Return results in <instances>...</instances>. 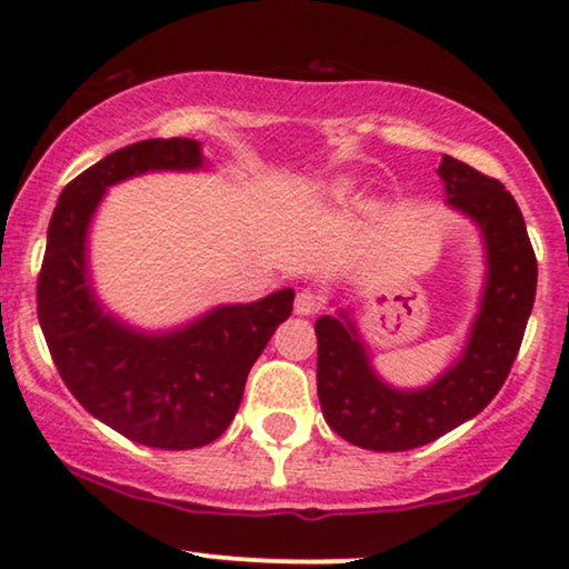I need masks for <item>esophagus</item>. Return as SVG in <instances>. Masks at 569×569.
Instances as JSON below:
<instances>
[{
  "instance_id": "esophagus-1",
  "label": "esophagus",
  "mask_w": 569,
  "mask_h": 569,
  "mask_svg": "<svg viewBox=\"0 0 569 569\" xmlns=\"http://www.w3.org/2000/svg\"><path fill=\"white\" fill-rule=\"evenodd\" d=\"M321 307V297L312 291H299L297 299H293V312H297V316H316Z\"/></svg>"
}]
</instances>
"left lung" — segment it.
<instances>
[{
	"label": "left lung",
	"mask_w": 569,
	"mask_h": 569,
	"mask_svg": "<svg viewBox=\"0 0 569 569\" xmlns=\"http://www.w3.org/2000/svg\"><path fill=\"white\" fill-rule=\"evenodd\" d=\"M439 176L447 206L479 227L487 280L462 356L426 388H393L377 375L348 310L321 316L318 398L326 422L371 452L422 447L479 415L498 396L532 312L538 262L519 206L498 179L443 154Z\"/></svg>",
	"instance_id": "1"
}]
</instances>
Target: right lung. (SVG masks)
Listing matches in <instances>:
<instances>
[{"label":"right lung","instance_id":"right-lung-1","mask_svg":"<svg viewBox=\"0 0 569 569\" xmlns=\"http://www.w3.org/2000/svg\"><path fill=\"white\" fill-rule=\"evenodd\" d=\"M202 162L198 141L149 139L90 166L58 198L37 283L39 326L71 396L103 426L154 449L206 447L230 428L248 371L293 307V291L280 289L152 335L122 323L96 297L88 230L103 192Z\"/></svg>","mask_w":569,"mask_h":569}]
</instances>
